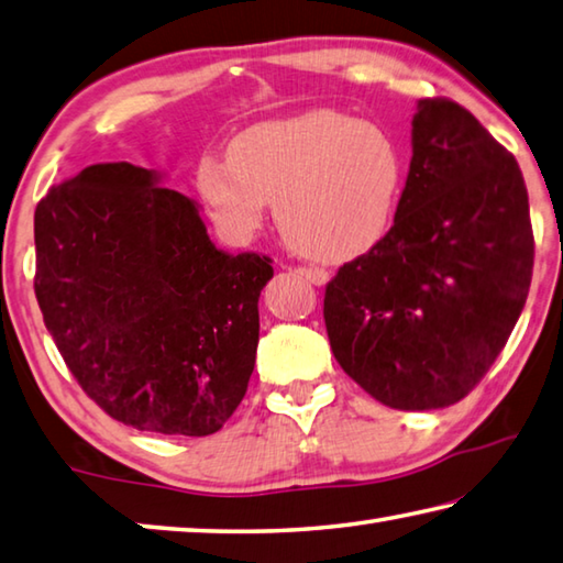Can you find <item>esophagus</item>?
Instances as JSON below:
<instances>
[{
  "instance_id": "esophagus-1",
  "label": "esophagus",
  "mask_w": 563,
  "mask_h": 563,
  "mask_svg": "<svg viewBox=\"0 0 563 563\" xmlns=\"http://www.w3.org/2000/svg\"><path fill=\"white\" fill-rule=\"evenodd\" d=\"M297 272H299V274H301L303 279H307V282L317 284V287H327L329 279H331L329 272H323V269H311V266H299Z\"/></svg>"
}]
</instances>
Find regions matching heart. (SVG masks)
Listing matches in <instances>:
<instances>
[{
    "label": "heart",
    "instance_id": "b5f03b06",
    "mask_svg": "<svg viewBox=\"0 0 563 563\" xmlns=\"http://www.w3.org/2000/svg\"><path fill=\"white\" fill-rule=\"evenodd\" d=\"M402 180V151L386 128L329 108L246 128L227 157L207 153L195 170L230 240H252L274 205L284 240L319 262L371 252L390 230Z\"/></svg>",
    "mask_w": 563,
    "mask_h": 563
}]
</instances>
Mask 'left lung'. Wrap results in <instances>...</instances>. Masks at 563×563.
Here are the masks:
<instances>
[{
	"label": "left lung",
	"mask_w": 563,
	"mask_h": 563,
	"mask_svg": "<svg viewBox=\"0 0 563 563\" xmlns=\"http://www.w3.org/2000/svg\"><path fill=\"white\" fill-rule=\"evenodd\" d=\"M534 234L519 165L467 108L422 98L396 220L327 284L331 351L396 410L467 396L525 309Z\"/></svg>",
	"instance_id": "obj_1"
}]
</instances>
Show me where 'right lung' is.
Instances as JSON below:
<instances>
[{"instance_id": "add662e5", "label": "right lung", "mask_w": 563, "mask_h": 563, "mask_svg": "<svg viewBox=\"0 0 563 563\" xmlns=\"http://www.w3.org/2000/svg\"><path fill=\"white\" fill-rule=\"evenodd\" d=\"M131 163L88 165L34 212V291L86 396L113 420L205 438L240 406L272 260L212 244L200 207Z\"/></svg>"}]
</instances>
